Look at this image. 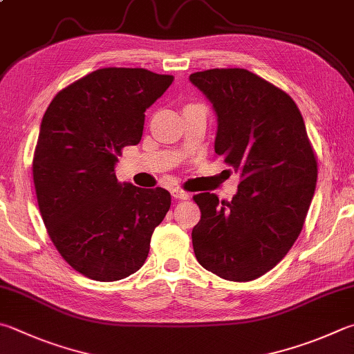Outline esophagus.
I'll return each mask as SVG.
<instances>
[{
    "label": "esophagus",
    "mask_w": 354,
    "mask_h": 354,
    "mask_svg": "<svg viewBox=\"0 0 354 354\" xmlns=\"http://www.w3.org/2000/svg\"><path fill=\"white\" fill-rule=\"evenodd\" d=\"M171 196L176 198V199H189L190 194H187V192H184L181 189H173L171 190Z\"/></svg>",
    "instance_id": "obj_1"
}]
</instances>
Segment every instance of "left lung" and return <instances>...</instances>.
<instances>
[{"label":"left lung","mask_w":354,"mask_h":354,"mask_svg":"<svg viewBox=\"0 0 354 354\" xmlns=\"http://www.w3.org/2000/svg\"><path fill=\"white\" fill-rule=\"evenodd\" d=\"M216 115L215 153L240 173L232 201L198 194L192 230L199 265L230 281H249L277 265L297 240L317 181V162L297 105L246 69L189 77Z\"/></svg>","instance_id":"left-lung-1"}]
</instances>
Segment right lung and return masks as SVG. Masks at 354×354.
<instances>
[{
  "mask_svg": "<svg viewBox=\"0 0 354 354\" xmlns=\"http://www.w3.org/2000/svg\"><path fill=\"white\" fill-rule=\"evenodd\" d=\"M171 82L142 68L97 69L57 94L43 115L32 165L38 207L57 250L88 279L136 272L170 209L165 189L119 183L114 169Z\"/></svg>",
  "mask_w": 354,
  "mask_h": 354,
  "instance_id": "add662e5",
  "label": "right lung"
}]
</instances>
